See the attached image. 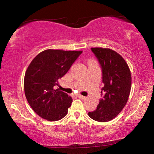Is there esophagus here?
Segmentation results:
<instances>
[{"label":"esophagus","instance_id":"34e87169","mask_svg":"<svg viewBox=\"0 0 154 154\" xmlns=\"http://www.w3.org/2000/svg\"><path fill=\"white\" fill-rule=\"evenodd\" d=\"M77 97H79L80 99H82V100H85V99H86L85 97L81 95V94H78Z\"/></svg>","mask_w":154,"mask_h":154}]
</instances>
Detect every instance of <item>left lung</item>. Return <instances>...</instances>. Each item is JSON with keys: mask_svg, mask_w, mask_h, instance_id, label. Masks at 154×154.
<instances>
[{"mask_svg": "<svg viewBox=\"0 0 154 154\" xmlns=\"http://www.w3.org/2000/svg\"><path fill=\"white\" fill-rule=\"evenodd\" d=\"M91 50L101 66L104 85L96 110L88 113V116L96 121L107 122L114 119L128 102L131 73L125 60L116 52L102 48H91Z\"/></svg>", "mask_w": 154, "mask_h": 154, "instance_id": "1", "label": "left lung"}]
</instances>
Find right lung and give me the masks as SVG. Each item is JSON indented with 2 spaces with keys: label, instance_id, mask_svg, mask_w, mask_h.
<instances>
[{
  "label": "right lung",
  "instance_id": "add662e5",
  "mask_svg": "<svg viewBox=\"0 0 154 154\" xmlns=\"http://www.w3.org/2000/svg\"><path fill=\"white\" fill-rule=\"evenodd\" d=\"M82 52L46 50L29 64L24 76V92L29 105L39 116L56 121L67 114L72 98L54 87Z\"/></svg>",
  "mask_w": 154,
  "mask_h": 154
}]
</instances>
